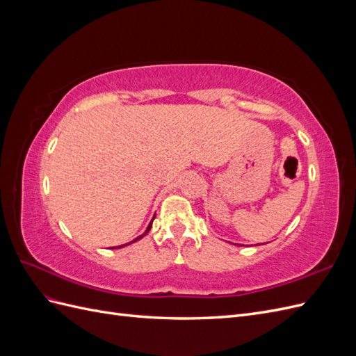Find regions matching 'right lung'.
Returning a JSON list of instances; mask_svg holds the SVG:
<instances>
[{"mask_svg":"<svg viewBox=\"0 0 356 356\" xmlns=\"http://www.w3.org/2000/svg\"><path fill=\"white\" fill-rule=\"evenodd\" d=\"M153 220H154V217H153ZM153 220H152V222H149V224H148V227H147V230H145V232H144V233H143L141 236H138V238H136V239H134L132 242H129V243H126V245H131V243H134V242H136V241H139V239H143V238H144V236H145V234H147V233L149 232V229H152V224H153ZM126 245H120V246H118V248H123V246H126ZM113 248H115V246H113Z\"/></svg>","mask_w":356,"mask_h":356,"instance_id":"obj_1","label":"right lung"}]
</instances>
